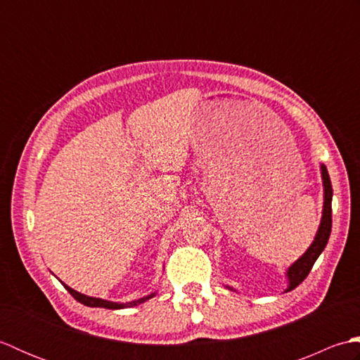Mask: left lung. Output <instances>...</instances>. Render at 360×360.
<instances>
[{
  "mask_svg": "<svg viewBox=\"0 0 360 360\" xmlns=\"http://www.w3.org/2000/svg\"><path fill=\"white\" fill-rule=\"evenodd\" d=\"M320 174H322V184H323V209H322V218H320V224L317 229V233L312 240L311 246L307 249L304 254L295 259V262L288 267L286 271V278H288V288L285 292L295 289L300 283L308 277L309 271L314 266L316 259L322 254L323 249L326 248L328 240H330L331 235V226H333V218H331V201H333V187H331V179L330 174H328L326 167L320 164ZM231 290H236L232 286H226Z\"/></svg>",
  "mask_w": 360,
  "mask_h": 360,
  "instance_id": "obj_1",
  "label": "left lung"
}]
</instances>
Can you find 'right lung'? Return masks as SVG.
<instances>
[{"label": "right lung", "mask_w": 360, "mask_h": 360, "mask_svg": "<svg viewBox=\"0 0 360 360\" xmlns=\"http://www.w3.org/2000/svg\"><path fill=\"white\" fill-rule=\"evenodd\" d=\"M62 285L68 289V292H70L75 298V300L80 302L82 304H85V307H89V308H106V309L133 308V307H137V304L145 303L147 300H150V298H153V297L156 295V292H151L148 295L137 298V300H131V302H127V303H119V302H110V300H103V298H98V297H89V295H85V294H82V292H77V290H75V289L65 285L63 281H62Z\"/></svg>", "instance_id": "obj_1"}]
</instances>
